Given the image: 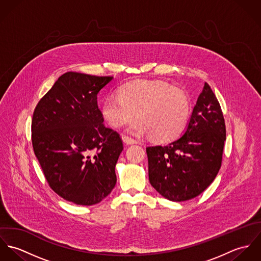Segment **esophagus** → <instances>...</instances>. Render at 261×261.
Instances as JSON below:
<instances>
[{
  "label": "esophagus",
  "mask_w": 261,
  "mask_h": 261,
  "mask_svg": "<svg viewBox=\"0 0 261 261\" xmlns=\"http://www.w3.org/2000/svg\"><path fill=\"white\" fill-rule=\"evenodd\" d=\"M122 141H123V143H125L126 145H134V144H137V141H136V140H134V139L129 138V137H126V136H123V137H122Z\"/></svg>",
  "instance_id": "34e87169"
}]
</instances>
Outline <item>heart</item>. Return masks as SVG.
Here are the masks:
<instances>
[{
    "label": "heart",
    "mask_w": 261,
    "mask_h": 261,
    "mask_svg": "<svg viewBox=\"0 0 261 261\" xmlns=\"http://www.w3.org/2000/svg\"><path fill=\"white\" fill-rule=\"evenodd\" d=\"M127 132L135 136L149 135L156 142L167 143L186 128L191 100L185 91L164 81H135L110 95L101 105V115L112 127L129 121Z\"/></svg>",
    "instance_id": "b5f03b06"
}]
</instances>
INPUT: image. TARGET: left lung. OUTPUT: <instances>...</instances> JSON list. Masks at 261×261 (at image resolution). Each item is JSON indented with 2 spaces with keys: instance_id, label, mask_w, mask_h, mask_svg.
<instances>
[{
  "instance_id": "1",
  "label": "left lung",
  "mask_w": 261,
  "mask_h": 261,
  "mask_svg": "<svg viewBox=\"0 0 261 261\" xmlns=\"http://www.w3.org/2000/svg\"><path fill=\"white\" fill-rule=\"evenodd\" d=\"M225 140L221 107L205 82L182 137L147 148L150 185L170 201L197 197L221 168Z\"/></svg>"
}]
</instances>
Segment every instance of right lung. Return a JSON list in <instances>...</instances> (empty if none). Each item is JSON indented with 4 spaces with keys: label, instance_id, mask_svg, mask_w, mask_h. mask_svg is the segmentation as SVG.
<instances>
[{
    "label": "right lung",
    "instance_id": "obj_1",
    "mask_svg": "<svg viewBox=\"0 0 261 261\" xmlns=\"http://www.w3.org/2000/svg\"><path fill=\"white\" fill-rule=\"evenodd\" d=\"M112 76L61 75L40 99L32 118V145L50 188L64 200L91 206L111 194L123 149L103 124L97 94Z\"/></svg>",
    "mask_w": 261,
    "mask_h": 261
}]
</instances>
